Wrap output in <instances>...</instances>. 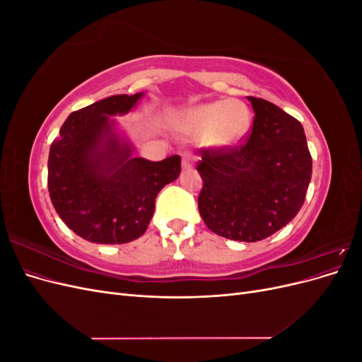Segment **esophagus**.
I'll list each match as a JSON object with an SVG mask.
<instances>
[{
    "mask_svg": "<svg viewBox=\"0 0 362 362\" xmlns=\"http://www.w3.org/2000/svg\"><path fill=\"white\" fill-rule=\"evenodd\" d=\"M193 161H194L193 156L189 154V152H185V154L182 156V169L184 170H190L193 168Z\"/></svg>",
    "mask_w": 362,
    "mask_h": 362,
    "instance_id": "obj_1",
    "label": "esophagus"
}]
</instances>
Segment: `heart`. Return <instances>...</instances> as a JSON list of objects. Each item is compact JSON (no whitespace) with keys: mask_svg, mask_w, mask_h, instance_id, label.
Wrapping results in <instances>:
<instances>
[{"mask_svg":"<svg viewBox=\"0 0 362 362\" xmlns=\"http://www.w3.org/2000/svg\"><path fill=\"white\" fill-rule=\"evenodd\" d=\"M181 122L187 131L201 134L210 133L214 144L229 146L246 134L250 113L242 101H216L190 108L184 113Z\"/></svg>","mask_w":362,"mask_h":362,"instance_id":"heart-1","label":"heart"}]
</instances>
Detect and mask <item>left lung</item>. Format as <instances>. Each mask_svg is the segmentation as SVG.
<instances>
[{
    "label": "left lung",
    "mask_w": 362,
    "mask_h": 362,
    "mask_svg": "<svg viewBox=\"0 0 362 362\" xmlns=\"http://www.w3.org/2000/svg\"><path fill=\"white\" fill-rule=\"evenodd\" d=\"M247 100L255 117L245 144L199 149L204 184L198 206L210 231L250 243L275 234L298 214L313 158L298 119L261 98Z\"/></svg>",
    "instance_id": "obj_1"
}]
</instances>
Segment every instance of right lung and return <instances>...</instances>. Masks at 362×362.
Masks as SVG:
<instances>
[{"label": "right lung", "instance_id": "add662e5", "mask_svg": "<svg viewBox=\"0 0 362 362\" xmlns=\"http://www.w3.org/2000/svg\"><path fill=\"white\" fill-rule=\"evenodd\" d=\"M144 93L115 95L74 112L54 139L48 190L62 221L81 238L122 245L144 235L164 185L180 177L181 157H131L110 116L125 115Z\"/></svg>", "mask_w": 362, "mask_h": 362}]
</instances>
